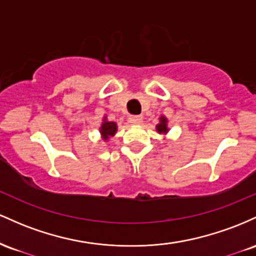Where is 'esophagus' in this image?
<instances>
[{"instance_id":"esophagus-1","label":"esophagus","mask_w":256,"mask_h":256,"mask_svg":"<svg viewBox=\"0 0 256 256\" xmlns=\"http://www.w3.org/2000/svg\"><path fill=\"white\" fill-rule=\"evenodd\" d=\"M129 120H130V123H133V124H140V123L142 122V116H130L129 117Z\"/></svg>"}]
</instances>
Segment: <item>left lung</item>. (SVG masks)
Wrapping results in <instances>:
<instances>
[{
    "instance_id": "8db88e82",
    "label": "left lung",
    "mask_w": 256,
    "mask_h": 256,
    "mask_svg": "<svg viewBox=\"0 0 256 256\" xmlns=\"http://www.w3.org/2000/svg\"><path fill=\"white\" fill-rule=\"evenodd\" d=\"M157 130H158V133H166V132H168V128H166V120L164 117L160 118V123L157 126Z\"/></svg>"
}]
</instances>
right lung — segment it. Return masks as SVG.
<instances>
[{"label":"right lung","instance_id":"right-lung-1","mask_svg":"<svg viewBox=\"0 0 256 256\" xmlns=\"http://www.w3.org/2000/svg\"><path fill=\"white\" fill-rule=\"evenodd\" d=\"M116 130H117L116 123H114V122H108V120H106V117H105L104 123H102V128H100V132H102L104 139L108 140L110 136H114Z\"/></svg>","mask_w":256,"mask_h":256}]
</instances>
